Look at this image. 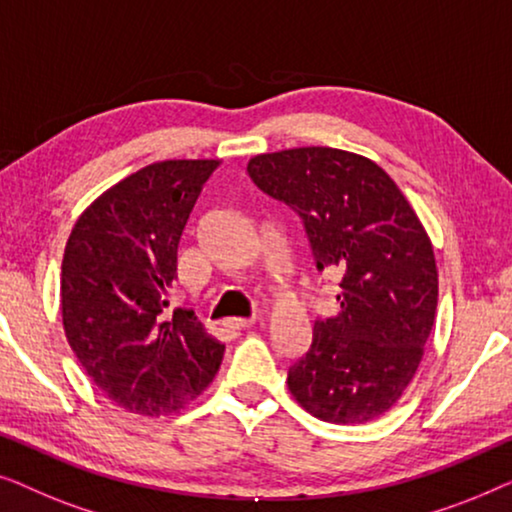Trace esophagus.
Segmentation results:
<instances>
[{
	"label": "esophagus",
	"instance_id": "34e87169",
	"mask_svg": "<svg viewBox=\"0 0 512 512\" xmlns=\"http://www.w3.org/2000/svg\"><path fill=\"white\" fill-rule=\"evenodd\" d=\"M251 324H254V319H228L226 328H230V331H242V328H249Z\"/></svg>",
	"mask_w": 512,
	"mask_h": 512
}]
</instances>
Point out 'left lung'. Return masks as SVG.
Here are the masks:
<instances>
[{"mask_svg":"<svg viewBox=\"0 0 512 512\" xmlns=\"http://www.w3.org/2000/svg\"><path fill=\"white\" fill-rule=\"evenodd\" d=\"M254 184L303 219L317 270L342 275L335 317L289 368V391L331 424H363L415 377L438 305L429 235L394 179L373 160L331 146L261 153Z\"/></svg>","mask_w":512,"mask_h":512,"instance_id":"left-lung-1","label":"left lung"}]
</instances>
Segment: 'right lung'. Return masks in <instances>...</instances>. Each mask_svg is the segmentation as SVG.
<instances>
[{
  "mask_svg": "<svg viewBox=\"0 0 512 512\" xmlns=\"http://www.w3.org/2000/svg\"><path fill=\"white\" fill-rule=\"evenodd\" d=\"M219 160H163L104 191L74 223L60 275L62 326L90 380L123 410L170 415L198 398L223 347L167 291L195 200Z\"/></svg>",
  "mask_w": 512,
  "mask_h": 512,
  "instance_id": "1",
  "label": "right lung"
}]
</instances>
